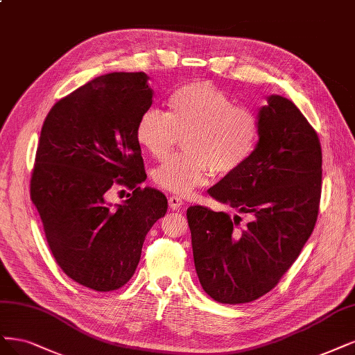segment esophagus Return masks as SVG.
<instances>
[{
  "label": "esophagus",
  "instance_id": "34e87169",
  "mask_svg": "<svg viewBox=\"0 0 355 355\" xmlns=\"http://www.w3.org/2000/svg\"><path fill=\"white\" fill-rule=\"evenodd\" d=\"M168 207L172 209L173 211H179L182 207H183V201L179 197H170L168 198Z\"/></svg>",
  "mask_w": 355,
  "mask_h": 355
}]
</instances>
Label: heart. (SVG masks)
<instances>
[{"mask_svg":"<svg viewBox=\"0 0 355 355\" xmlns=\"http://www.w3.org/2000/svg\"><path fill=\"white\" fill-rule=\"evenodd\" d=\"M261 123L248 107L214 83L201 80L178 88L168 100V113L148 108L139 116L135 138L144 151L163 158L183 137L187 153L172 155L153 170L157 187L189 197L209 183L213 172L226 178L236 173L252 157Z\"/></svg>","mask_w":355,"mask_h":355,"instance_id":"obj_1","label":"heart"}]
</instances>
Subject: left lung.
<instances>
[{"label":"left lung","mask_w":355,"mask_h":355,"mask_svg":"<svg viewBox=\"0 0 355 355\" xmlns=\"http://www.w3.org/2000/svg\"><path fill=\"white\" fill-rule=\"evenodd\" d=\"M261 130L250 162L209 189L211 197L251 216L192 205L187 211L193 263L214 301L243 304L270 292L294 264L319 216L322 146L297 105L270 95L259 112Z\"/></svg>","instance_id":"obj_1"}]
</instances>
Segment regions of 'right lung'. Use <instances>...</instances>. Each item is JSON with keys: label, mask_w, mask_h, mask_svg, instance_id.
Masks as SVG:
<instances>
[{"label": "right lung", "mask_w": 355, "mask_h": 355, "mask_svg": "<svg viewBox=\"0 0 355 355\" xmlns=\"http://www.w3.org/2000/svg\"><path fill=\"white\" fill-rule=\"evenodd\" d=\"M144 71H116L73 91L48 113L36 150L31 198L57 264L98 292L116 291L135 273L146 234L167 211V198L146 179L135 138L153 104ZM132 191L112 207L106 192Z\"/></svg>", "instance_id": "right-lung-1"}]
</instances>
